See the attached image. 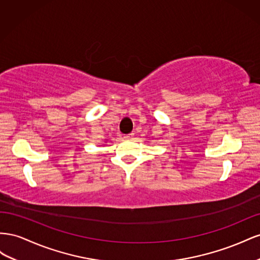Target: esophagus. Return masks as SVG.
<instances>
[{
	"label": "esophagus",
	"mask_w": 260,
	"mask_h": 260,
	"mask_svg": "<svg viewBox=\"0 0 260 260\" xmlns=\"http://www.w3.org/2000/svg\"><path fill=\"white\" fill-rule=\"evenodd\" d=\"M133 137H134V134H128V135H125V136H124V139L131 140V139H133Z\"/></svg>",
	"instance_id": "obj_1"
}]
</instances>
